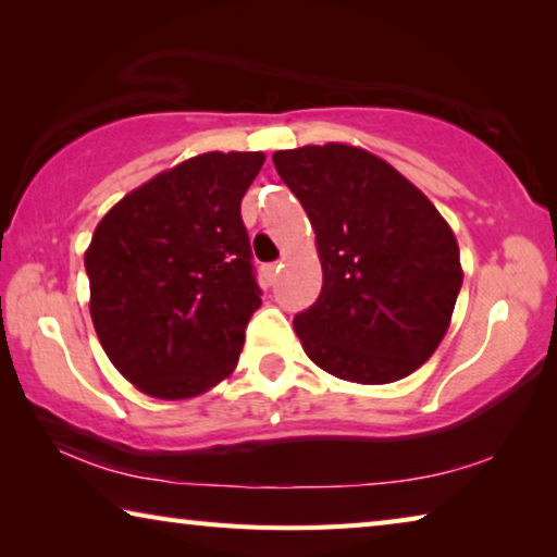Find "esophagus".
Listing matches in <instances>:
<instances>
[{
    "mask_svg": "<svg viewBox=\"0 0 557 557\" xmlns=\"http://www.w3.org/2000/svg\"><path fill=\"white\" fill-rule=\"evenodd\" d=\"M280 268H282V262H272V265H268V268H265L268 277H270V280H275V277H277V272H280Z\"/></svg>",
    "mask_w": 557,
    "mask_h": 557,
    "instance_id": "esophagus-1",
    "label": "esophagus"
}]
</instances>
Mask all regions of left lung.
Instances as JSON below:
<instances>
[{"label":"left lung","mask_w":557,"mask_h":557,"mask_svg":"<svg viewBox=\"0 0 557 557\" xmlns=\"http://www.w3.org/2000/svg\"><path fill=\"white\" fill-rule=\"evenodd\" d=\"M272 162L317 235L322 292L295 317L305 354L342 381L383 385L418 371L445 338L461 287L449 223L369 149H280Z\"/></svg>","instance_id":"obj_1"}]
</instances>
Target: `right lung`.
<instances>
[{
    "mask_svg": "<svg viewBox=\"0 0 557 557\" xmlns=\"http://www.w3.org/2000/svg\"><path fill=\"white\" fill-rule=\"evenodd\" d=\"M262 152H206L137 186L86 250L90 317L145 395L196 398L235 371L260 307L240 201Z\"/></svg>",
    "mask_w": 557,
    "mask_h": 557,
    "instance_id": "right-lung-1",
    "label": "right lung"
}]
</instances>
